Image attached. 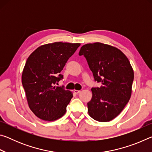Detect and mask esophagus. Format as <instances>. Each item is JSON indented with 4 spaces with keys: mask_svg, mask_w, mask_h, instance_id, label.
<instances>
[{
    "mask_svg": "<svg viewBox=\"0 0 152 152\" xmlns=\"http://www.w3.org/2000/svg\"><path fill=\"white\" fill-rule=\"evenodd\" d=\"M74 92L75 94H78V93H80V91H78V90H74Z\"/></svg>",
    "mask_w": 152,
    "mask_h": 152,
    "instance_id": "34e87169",
    "label": "esophagus"
}]
</instances>
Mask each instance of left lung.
<instances>
[{
    "label": "left lung",
    "mask_w": 152,
    "mask_h": 152,
    "mask_svg": "<svg viewBox=\"0 0 152 152\" xmlns=\"http://www.w3.org/2000/svg\"><path fill=\"white\" fill-rule=\"evenodd\" d=\"M79 56H84L94 80L101 84L91 88L88 114L97 121H110L120 114L132 95L134 74L129 61L119 49L99 42L82 46Z\"/></svg>",
    "instance_id": "8db88e82"
}]
</instances>
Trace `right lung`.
Returning <instances> with one entry per match:
<instances>
[{
	"mask_svg": "<svg viewBox=\"0 0 152 152\" xmlns=\"http://www.w3.org/2000/svg\"><path fill=\"white\" fill-rule=\"evenodd\" d=\"M80 45L49 43L36 49L27 58L22 74V84L30 109L39 119L52 121L66 113L72 93L64 86L55 85L62 80L61 71Z\"/></svg>",
	"mask_w": 152,
	"mask_h": 152,
	"instance_id": "obj_1",
	"label": "right lung"
}]
</instances>
